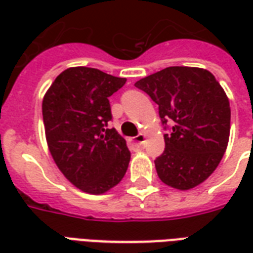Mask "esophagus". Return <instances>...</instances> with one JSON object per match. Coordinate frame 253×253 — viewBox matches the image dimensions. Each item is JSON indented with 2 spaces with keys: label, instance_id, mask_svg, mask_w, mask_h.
Wrapping results in <instances>:
<instances>
[{
  "label": "esophagus",
  "instance_id": "34e87169",
  "mask_svg": "<svg viewBox=\"0 0 253 253\" xmlns=\"http://www.w3.org/2000/svg\"><path fill=\"white\" fill-rule=\"evenodd\" d=\"M145 141H146V135H145V134H139V135H137V137L134 138V142L137 143V145H142Z\"/></svg>",
  "mask_w": 253,
  "mask_h": 253
}]
</instances>
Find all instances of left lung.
<instances>
[{"instance_id": "left-lung-1", "label": "left lung", "mask_w": 253, "mask_h": 253, "mask_svg": "<svg viewBox=\"0 0 253 253\" xmlns=\"http://www.w3.org/2000/svg\"><path fill=\"white\" fill-rule=\"evenodd\" d=\"M135 86L170 121L164 153L156 159L160 180L175 190L199 186L217 169L230 134V105L223 88L202 67L170 66L141 78Z\"/></svg>"}]
</instances>
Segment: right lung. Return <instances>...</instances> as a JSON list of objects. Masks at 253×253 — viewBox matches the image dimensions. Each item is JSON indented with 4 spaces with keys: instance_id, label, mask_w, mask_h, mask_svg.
I'll return each instance as SVG.
<instances>
[{
    "instance_id": "right-lung-1",
    "label": "right lung",
    "mask_w": 253,
    "mask_h": 253,
    "mask_svg": "<svg viewBox=\"0 0 253 253\" xmlns=\"http://www.w3.org/2000/svg\"><path fill=\"white\" fill-rule=\"evenodd\" d=\"M126 84L99 69L69 67L47 89L42 103L48 150L63 176L92 195L118 186L130 163L126 139L111 121L108 97Z\"/></svg>"
}]
</instances>
